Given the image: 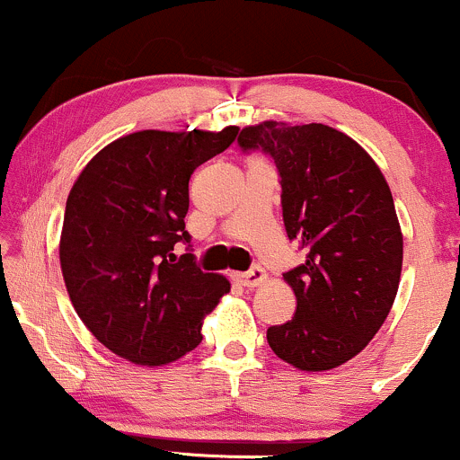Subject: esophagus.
<instances>
[{
    "label": "esophagus",
    "mask_w": 460,
    "mask_h": 460,
    "mask_svg": "<svg viewBox=\"0 0 460 460\" xmlns=\"http://www.w3.org/2000/svg\"><path fill=\"white\" fill-rule=\"evenodd\" d=\"M235 279H238L244 288H257L266 281V270L261 269V266H253L251 270L235 275Z\"/></svg>",
    "instance_id": "1"
}]
</instances>
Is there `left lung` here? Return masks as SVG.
<instances>
[{
	"mask_svg": "<svg viewBox=\"0 0 460 460\" xmlns=\"http://www.w3.org/2000/svg\"><path fill=\"white\" fill-rule=\"evenodd\" d=\"M238 144L272 159L288 240L305 251L284 272L296 312L269 327L270 349L301 371L334 369L369 345L395 301L403 240L391 190L376 161L325 124L246 126Z\"/></svg>",
	"mask_w": 460,
	"mask_h": 460,
	"instance_id": "left-lung-1",
	"label": "left lung"
}]
</instances>
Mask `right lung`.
<instances>
[{
    "instance_id": "add662e5",
    "label": "right lung",
    "mask_w": 460,
    "mask_h": 460,
    "mask_svg": "<svg viewBox=\"0 0 460 460\" xmlns=\"http://www.w3.org/2000/svg\"><path fill=\"white\" fill-rule=\"evenodd\" d=\"M238 126L220 133L139 130L89 161L69 191L60 269L89 332L135 365L179 360L203 341V316L229 281L203 272L185 231L190 176L229 148ZM188 243L183 256L175 244Z\"/></svg>"
}]
</instances>
